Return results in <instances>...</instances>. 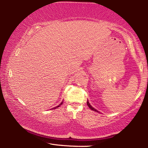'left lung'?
I'll return each instance as SVG.
<instances>
[{"instance_id": "8db88e82", "label": "left lung", "mask_w": 148, "mask_h": 148, "mask_svg": "<svg viewBox=\"0 0 148 148\" xmlns=\"http://www.w3.org/2000/svg\"><path fill=\"white\" fill-rule=\"evenodd\" d=\"M87 106H89V108L90 109H91V110H93V111H95V112H98V111H97V110H95V108H92L91 106V104H90L89 103V102H88V101H87Z\"/></svg>"}]
</instances>
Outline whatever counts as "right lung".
I'll use <instances>...</instances> for the list:
<instances>
[{"label": "right lung", "mask_w": 148, "mask_h": 148, "mask_svg": "<svg viewBox=\"0 0 148 148\" xmlns=\"http://www.w3.org/2000/svg\"><path fill=\"white\" fill-rule=\"evenodd\" d=\"M62 104V102H61V104H60L59 105H58V106H56V108H52V110H53V109H56V108H59L60 106H61V105Z\"/></svg>", "instance_id": "right-lung-1"}]
</instances>
